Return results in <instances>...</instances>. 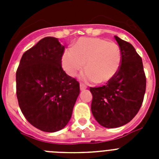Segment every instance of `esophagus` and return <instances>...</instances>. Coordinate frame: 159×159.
I'll list each match as a JSON object with an SVG mask.
<instances>
[{
  "instance_id": "obj_1",
  "label": "esophagus",
  "mask_w": 159,
  "mask_h": 159,
  "mask_svg": "<svg viewBox=\"0 0 159 159\" xmlns=\"http://www.w3.org/2000/svg\"><path fill=\"white\" fill-rule=\"evenodd\" d=\"M80 91H84V90L86 89L87 87L85 86V85H84V84H80Z\"/></svg>"
}]
</instances>
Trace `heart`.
<instances>
[{
    "instance_id": "b5f03b06",
    "label": "heart",
    "mask_w": 159,
    "mask_h": 159,
    "mask_svg": "<svg viewBox=\"0 0 159 159\" xmlns=\"http://www.w3.org/2000/svg\"><path fill=\"white\" fill-rule=\"evenodd\" d=\"M62 67L67 75L74 76L85 64L81 79L87 82L106 84L111 80L122 64L120 48L113 41L99 38L80 39L72 48L64 52Z\"/></svg>"
}]
</instances>
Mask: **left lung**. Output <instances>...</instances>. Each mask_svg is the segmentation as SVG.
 Wrapping results in <instances>:
<instances>
[{"label":"left lung","instance_id":"1","mask_svg":"<svg viewBox=\"0 0 159 159\" xmlns=\"http://www.w3.org/2000/svg\"><path fill=\"white\" fill-rule=\"evenodd\" d=\"M121 50L119 71L107 85L91 88L92 115L107 128L122 127L131 121L142 106L146 76L141 57L128 42L115 36Z\"/></svg>","mask_w":159,"mask_h":159}]
</instances>
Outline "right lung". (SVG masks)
<instances>
[{"label": "right lung", "instance_id": "1", "mask_svg": "<svg viewBox=\"0 0 159 159\" xmlns=\"http://www.w3.org/2000/svg\"><path fill=\"white\" fill-rule=\"evenodd\" d=\"M64 50L57 38H43L24 53L16 71L20 108L29 123L42 131L64 128L80 94V84L61 67Z\"/></svg>", "mask_w": 159, "mask_h": 159}]
</instances>
